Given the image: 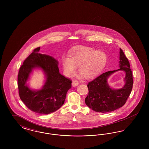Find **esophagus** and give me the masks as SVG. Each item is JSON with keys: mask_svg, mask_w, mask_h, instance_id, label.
<instances>
[{"mask_svg": "<svg viewBox=\"0 0 149 149\" xmlns=\"http://www.w3.org/2000/svg\"><path fill=\"white\" fill-rule=\"evenodd\" d=\"M79 85V82L77 80H74V81H72V86L73 87H75V86H77Z\"/></svg>", "mask_w": 149, "mask_h": 149, "instance_id": "1", "label": "esophagus"}]
</instances>
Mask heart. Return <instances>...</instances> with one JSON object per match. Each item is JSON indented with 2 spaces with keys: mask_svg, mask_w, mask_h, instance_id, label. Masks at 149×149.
Here are the masks:
<instances>
[{
  "mask_svg": "<svg viewBox=\"0 0 149 149\" xmlns=\"http://www.w3.org/2000/svg\"><path fill=\"white\" fill-rule=\"evenodd\" d=\"M69 57L63 61L64 74L68 77L74 74L78 67V71L84 78L91 79L103 70L107 61L104 52L86 46L77 47Z\"/></svg>",
  "mask_w": 149,
  "mask_h": 149,
  "instance_id": "b5f03b06",
  "label": "heart"
}]
</instances>
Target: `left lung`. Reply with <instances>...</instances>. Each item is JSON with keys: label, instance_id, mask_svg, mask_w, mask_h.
<instances>
[{"label": "left lung", "instance_id": "left-lung-1", "mask_svg": "<svg viewBox=\"0 0 149 149\" xmlns=\"http://www.w3.org/2000/svg\"><path fill=\"white\" fill-rule=\"evenodd\" d=\"M119 60V69L103 73L88 84L89 93L85 99V104L95 112L113 111L123 106L130 96L133 85L132 72L128 60L120 49ZM118 71L125 72V84L120 89H114L109 85L107 79Z\"/></svg>", "mask_w": 149, "mask_h": 149}]
</instances>
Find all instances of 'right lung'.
I'll list each match as a JSON object with an SVG mask.
<instances>
[{
    "label": "right lung",
    "instance_id": "obj_1",
    "mask_svg": "<svg viewBox=\"0 0 149 149\" xmlns=\"http://www.w3.org/2000/svg\"><path fill=\"white\" fill-rule=\"evenodd\" d=\"M36 48L23 62L18 75L19 95L30 110L37 113L48 114L63 105L66 94L71 88V81L60 74L58 62L53 57L40 53ZM35 69L41 70L45 83L41 89L33 90L27 82Z\"/></svg>",
    "mask_w": 149,
    "mask_h": 149
}]
</instances>
